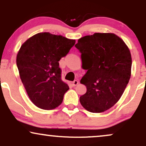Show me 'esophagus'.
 I'll return each mask as SVG.
<instances>
[{
	"instance_id": "1",
	"label": "esophagus",
	"mask_w": 146,
	"mask_h": 146,
	"mask_svg": "<svg viewBox=\"0 0 146 146\" xmlns=\"http://www.w3.org/2000/svg\"><path fill=\"white\" fill-rule=\"evenodd\" d=\"M78 84H79V82L77 80H74L73 82V86H76Z\"/></svg>"
}]
</instances>
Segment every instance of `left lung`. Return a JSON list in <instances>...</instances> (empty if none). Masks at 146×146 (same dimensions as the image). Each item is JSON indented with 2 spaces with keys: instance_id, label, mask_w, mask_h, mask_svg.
<instances>
[{
  "instance_id": "obj_1",
  "label": "left lung",
  "mask_w": 146,
  "mask_h": 146,
  "mask_svg": "<svg viewBox=\"0 0 146 146\" xmlns=\"http://www.w3.org/2000/svg\"><path fill=\"white\" fill-rule=\"evenodd\" d=\"M75 47L82 54V67L87 73L81 83L87 88L79 98L88 111L108 110L123 95L131 77V56L119 37L110 33H95L78 40Z\"/></svg>"
}]
</instances>
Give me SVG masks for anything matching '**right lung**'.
I'll return each mask as SVG.
<instances>
[{
    "label": "right lung",
    "instance_id": "right-lung-1",
    "mask_svg": "<svg viewBox=\"0 0 146 146\" xmlns=\"http://www.w3.org/2000/svg\"><path fill=\"white\" fill-rule=\"evenodd\" d=\"M75 44V40L43 32L21 46L17 55L20 78L29 99L38 108L54 109L62 103L69 88L62 82L58 61Z\"/></svg>",
    "mask_w": 146,
    "mask_h": 146
}]
</instances>
